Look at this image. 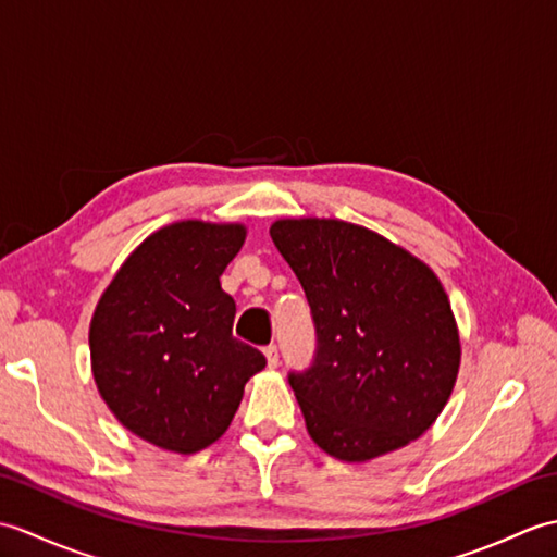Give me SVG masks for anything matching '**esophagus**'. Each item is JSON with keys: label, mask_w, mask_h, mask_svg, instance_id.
<instances>
[{"label": "esophagus", "mask_w": 557, "mask_h": 557, "mask_svg": "<svg viewBox=\"0 0 557 557\" xmlns=\"http://www.w3.org/2000/svg\"><path fill=\"white\" fill-rule=\"evenodd\" d=\"M263 351H265V359H268V366H270V369H275V366L280 363L277 347H275V345H268Z\"/></svg>", "instance_id": "34e87169"}]
</instances>
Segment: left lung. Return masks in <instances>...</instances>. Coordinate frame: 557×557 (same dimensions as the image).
I'll use <instances>...</instances> for the list:
<instances>
[{
	"instance_id": "8db88e82",
	"label": "left lung",
	"mask_w": 557,
	"mask_h": 557,
	"mask_svg": "<svg viewBox=\"0 0 557 557\" xmlns=\"http://www.w3.org/2000/svg\"><path fill=\"white\" fill-rule=\"evenodd\" d=\"M315 323V359L289 373L313 443L369 461L417 441L447 405L459 373L455 313L435 272L361 224L272 222Z\"/></svg>"
}]
</instances>
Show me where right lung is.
Here are the masks:
<instances>
[{
  "mask_svg": "<svg viewBox=\"0 0 557 557\" xmlns=\"http://www.w3.org/2000/svg\"><path fill=\"white\" fill-rule=\"evenodd\" d=\"M246 227L182 220L152 232L124 260L90 321L98 393L124 429L194 455L230 429L244 385L265 369L232 337L236 304L220 275Z\"/></svg>",
  "mask_w": 557,
  "mask_h": 557,
  "instance_id": "add662e5",
  "label": "right lung"
}]
</instances>
